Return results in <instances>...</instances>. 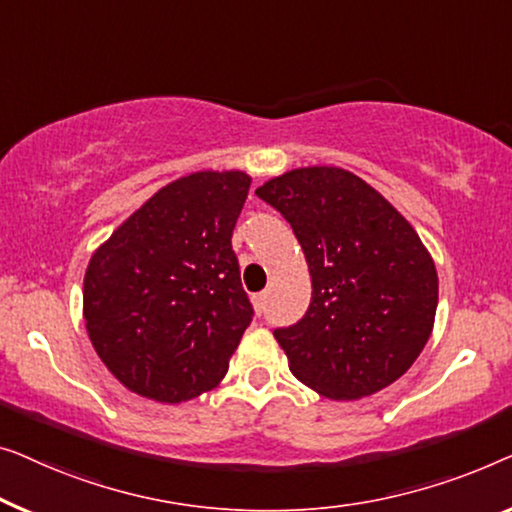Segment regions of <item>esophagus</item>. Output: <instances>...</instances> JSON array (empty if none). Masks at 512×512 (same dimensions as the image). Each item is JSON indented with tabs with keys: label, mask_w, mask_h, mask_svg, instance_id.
<instances>
[{
	"label": "esophagus",
	"mask_w": 512,
	"mask_h": 512,
	"mask_svg": "<svg viewBox=\"0 0 512 512\" xmlns=\"http://www.w3.org/2000/svg\"><path fill=\"white\" fill-rule=\"evenodd\" d=\"M253 304H255V308H257V313H262V311H264V306H266V292H259V294H255V297H253Z\"/></svg>",
	"instance_id": "34e87169"
}]
</instances>
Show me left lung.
Segmentation results:
<instances>
[{
	"label": "left lung",
	"instance_id": "1",
	"mask_svg": "<svg viewBox=\"0 0 512 512\" xmlns=\"http://www.w3.org/2000/svg\"><path fill=\"white\" fill-rule=\"evenodd\" d=\"M255 194L290 222L311 271L306 315L273 329L290 371L336 401L392 385L427 345L438 306L434 259L410 222L338 167L287 171Z\"/></svg>",
	"mask_w": 512,
	"mask_h": 512
}]
</instances>
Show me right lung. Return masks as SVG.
<instances>
[{
  "instance_id": "1",
  "label": "right lung",
  "mask_w": 512,
  "mask_h": 512,
  "mask_svg": "<svg viewBox=\"0 0 512 512\" xmlns=\"http://www.w3.org/2000/svg\"><path fill=\"white\" fill-rule=\"evenodd\" d=\"M243 171H197L155 192L92 255L83 318L97 355L127 390L181 403L225 378L253 306L232 232Z\"/></svg>"
}]
</instances>
